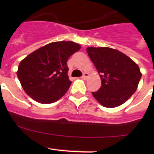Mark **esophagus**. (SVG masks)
<instances>
[{
	"label": "esophagus",
	"mask_w": 154,
	"mask_h": 154,
	"mask_svg": "<svg viewBox=\"0 0 154 154\" xmlns=\"http://www.w3.org/2000/svg\"><path fill=\"white\" fill-rule=\"evenodd\" d=\"M89 77V73H87V72H84L83 75H82V78L83 79H86L87 78Z\"/></svg>",
	"instance_id": "esophagus-1"
}]
</instances>
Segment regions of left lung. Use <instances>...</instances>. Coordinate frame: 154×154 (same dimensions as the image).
Instances as JSON below:
<instances>
[{
    "mask_svg": "<svg viewBox=\"0 0 154 154\" xmlns=\"http://www.w3.org/2000/svg\"><path fill=\"white\" fill-rule=\"evenodd\" d=\"M86 51L97 69L102 86L92 92L102 106L114 108L136 92L142 74L136 62L123 52L108 47H88Z\"/></svg>",
    "mask_w": 154,
    "mask_h": 154,
    "instance_id": "8db88e82",
    "label": "left lung"
}]
</instances>
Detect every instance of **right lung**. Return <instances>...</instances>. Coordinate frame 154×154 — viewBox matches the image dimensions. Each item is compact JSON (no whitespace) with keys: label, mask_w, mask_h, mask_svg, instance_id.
<instances>
[{"label":"right lung","mask_w":154,"mask_h":154,"mask_svg":"<svg viewBox=\"0 0 154 154\" xmlns=\"http://www.w3.org/2000/svg\"><path fill=\"white\" fill-rule=\"evenodd\" d=\"M81 46L73 42H55L35 50L18 65L17 75L27 95L42 104L56 102L72 82L67 61Z\"/></svg>","instance_id":"1"}]
</instances>
